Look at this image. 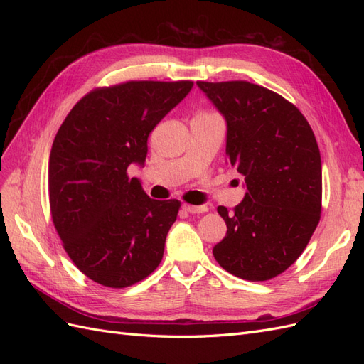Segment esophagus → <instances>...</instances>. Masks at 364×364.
I'll return each mask as SVG.
<instances>
[{"label": "esophagus", "mask_w": 364, "mask_h": 364, "mask_svg": "<svg viewBox=\"0 0 364 364\" xmlns=\"http://www.w3.org/2000/svg\"><path fill=\"white\" fill-rule=\"evenodd\" d=\"M186 213L190 214H202V213H206L208 211V206L202 205V206H196V205H188V203H183L182 206Z\"/></svg>", "instance_id": "obj_1"}]
</instances>
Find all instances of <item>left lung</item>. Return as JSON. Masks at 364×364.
Wrapping results in <instances>:
<instances>
[{
	"label": "left lung",
	"mask_w": 364,
	"mask_h": 364,
	"mask_svg": "<svg viewBox=\"0 0 364 364\" xmlns=\"http://www.w3.org/2000/svg\"><path fill=\"white\" fill-rule=\"evenodd\" d=\"M228 123L226 156L247 193L213 249L226 272L269 281L301 257L322 213V161L311 126L293 103L246 80L197 82Z\"/></svg>",
	"instance_id": "left-lung-1"
}]
</instances>
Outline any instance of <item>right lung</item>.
<instances>
[{"mask_svg": "<svg viewBox=\"0 0 364 364\" xmlns=\"http://www.w3.org/2000/svg\"><path fill=\"white\" fill-rule=\"evenodd\" d=\"M191 80H129L95 87L63 119L48 162V199L62 246L87 278L130 287L156 270L181 202L155 200L130 178L150 132Z\"/></svg>", "mask_w": 364, "mask_h": 364, "instance_id": "add662e5", "label": "right lung"}]
</instances>
